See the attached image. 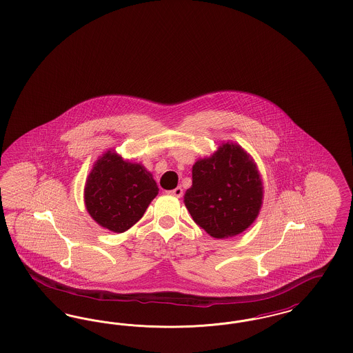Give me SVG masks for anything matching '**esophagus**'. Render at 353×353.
<instances>
[{"label":"esophagus","instance_id":"1","mask_svg":"<svg viewBox=\"0 0 353 353\" xmlns=\"http://www.w3.org/2000/svg\"><path fill=\"white\" fill-rule=\"evenodd\" d=\"M168 193H170V196H173V197H183V188H181V186H177V188H174L173 190H170Z\"/></svg>","mask_w":353,"mask_h":353}]
</instances>
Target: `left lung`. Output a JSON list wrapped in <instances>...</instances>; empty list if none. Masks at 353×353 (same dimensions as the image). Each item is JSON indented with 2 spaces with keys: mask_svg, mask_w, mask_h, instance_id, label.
<instances>
[{
  "mask_svg": "<svg viewBox=\"0 0 353 353\" xmlns=\"http://www.w3.org/2000/svg\"><path fill=\"white\" fill-rule=\"evenodd\" d=\"M183 202L193 221L216 239L236 236L257 218L264 186L252 156L227 141L192 170Z\"/></svg>",
  "mask_w": 353,
  "mask_h": 353,
  "instance_id": "obj_1",
  "label": "left lung"
}]
</instances>
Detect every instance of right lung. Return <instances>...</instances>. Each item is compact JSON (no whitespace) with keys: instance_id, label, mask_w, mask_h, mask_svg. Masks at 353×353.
Wrapping results in <instances>:
<instances>
[{"instance_id":"obj_1","label":"right lung","mask_w":353,"mask_h":353,"mask_svg":"<svg viewBox=\"0 0 353 353\" xmlns=\"http://www.w3.org/2000/svg\"><path fill=\"white\" fill-rule=\"evenodd\" d=\"M157 193L151 172L109 150L86 179L85 208L99 226L121 234L141 219Z\"/></svg>"}]
</instances>
